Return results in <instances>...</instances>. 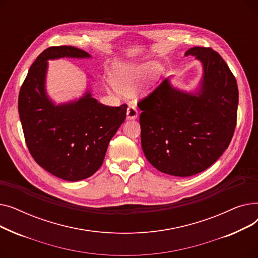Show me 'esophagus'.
<instances>
[{
  "instance_id": "esophagus-1",
  "label": "esophagus",
  "mask_w": 258,
  "mask_h": 258,
  "mask_svg": "<svg viewBox=\"0 0 258 258\" xmlns=\"http://www.w3.org/2000/svg\"><path fill=\"white\" fill-rule=\"evenodd\" d=\"M138 116V111H137V107L135 106L134 104H130L127 107V111H126V119L132 120V119H136Z\"/></svg>"
}]
</instances>
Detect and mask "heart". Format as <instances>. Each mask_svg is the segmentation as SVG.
Listing matches in <instances>:
<instances>
[{
  "label": "heart",
  "instance_id": "heart-1",
  "mask_svg": "<svg viewBox=\"0 0 258 258\" xmlns=\"http://www.w3.org/2000/svg\"><path fill=\"white\" fill-rule=\"evenodd\" d=\"M153 68L151 64L120 63L112 74L113 83L121 92H134L150 76Z\"/></svg>",
  "mask_w": 258,
  "mask_h": 258
}]
</instances>
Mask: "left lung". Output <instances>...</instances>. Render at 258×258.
<instances>
[{"label": "left lung", "mask_w": 258, "mask_h": 258, "mask_svg": "<svg viewBox=\"0 0 258 258\" xmlns=\"http://www.w3.org/2000/svg\"><path fill=\"white\" fill-rule=\"evenodd\" d=\"M203 66L198 88L187 92L166 78L138 103L141 145L159 171L189 177L207 169L227 150L236 125V79L218 52L194 47L185 52Z\"/></svg>", "instance_id": "obj_1"}]
</instances>
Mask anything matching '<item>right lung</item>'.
I'll use <instances>...</instances> for the list:
<instances>
[{"label": "right lung", "mask_w": 258, "mask_h": 258, "mask_svg": "<svg viewBox=\"0 0 258 258\" xmlns=\"http://www.w3.org/2000/svg\"><path fill=\"white\" fill-rule=\"evenodd\" d=\"M90 58L71 46L50 47L30 67L19 95L26 144L36 163L69 182L87 179L103 163L108 143L126 117V104L99 103L90 90L78 99L56 104L47 94L48 60Z\"/></svg>", "instance_id": "obj_1"}]
</instances>
